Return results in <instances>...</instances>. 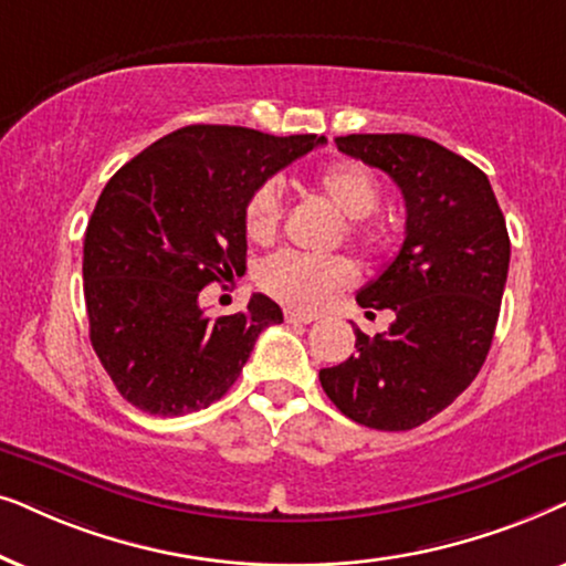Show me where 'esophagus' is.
<instances>
[{"label": "esophagus", "instance_id": "1", "mask_svg": "<svg viewBox=\"0 0 566 566\" xmlns=\"http://www.w3.org/2000/svg\"><path fill=\"white\" fill-rule=\"evenodd\" d=\"M284 321L287 323H313V321H318V315H313V313H300V311H284Z\"/></svg>", "mask_w": 566, "mask_h": 566}]
</instances>
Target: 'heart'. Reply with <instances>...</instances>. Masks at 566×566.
Here are the masks:
<instances>
[{
    "mask_svg": "<svg viewBox=\"0 0 566 566\" xmlns=\"http://www.w3.org/2000/svg\"><path fill=\"white\" fill-rule=\"evenodd\" d=\"M315 191L336 209L338 214L352 220L349 238L354 243L375 248L382 243V232L359 222L367 220L380 207V184L361 163L338 160L323 168L315 176ZM282 222V191L274 180H266L251 193L245 205V232L251 240H271ZM357 269L346 259H318L303 253H276L261 266L263 290L295 307H321L338 292L352 287Z\"/></svg>",
    "mask_w": 566,
    "mask_h": 566,
    "instance_id": "b5f03b06",
    "label": "heart"
}]
</instances>
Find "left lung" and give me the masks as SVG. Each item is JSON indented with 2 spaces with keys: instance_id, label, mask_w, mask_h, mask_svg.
<instances>
[{
  "instance_id": "1",
  "label": "left lung",
  "mask_w": 566,
  "mask_h": 566,
  "mask_svg": "<svg viewBox=\"0 0 566 566\" xmlns=\"http://www.w3.org/2000/svg\"><path fill=\"white\" fill-rule=\"evenodd\" d=\"M344 155L380 168L406 201L401 251L357 292L396 321L357 354L323 367L321 386L357 424L403 432L448 409L492 346L510 269V235L492 184L476 165L413 134L336 137Z\"/></svg>"
}]
</instances>
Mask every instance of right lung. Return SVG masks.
Returning a JSON list of instances; mask_svg holds the SVG:
<instances>
[{
	"label": "right lung",
	"instance_id": "add662e5",
	"mask_svg": "<svg viewBox=\"0 0 566 566\" xmlns=\"http://www.w3.org/2000/svg\"><path fill=\"white\" fill-rule=\"evenodd\" d=\"M326 137L193 124L157 139L105 184L85 232L90 342L113 386L155 417L207 409L232 388L282 307L253 295L209 318L207 284L245 271V205Z\"/></svg>",
	"mask_w": 566,
	"mask_h": 566
}]
</instances>
